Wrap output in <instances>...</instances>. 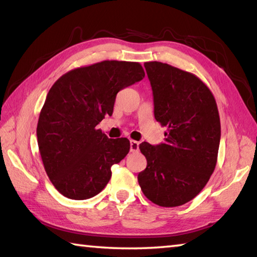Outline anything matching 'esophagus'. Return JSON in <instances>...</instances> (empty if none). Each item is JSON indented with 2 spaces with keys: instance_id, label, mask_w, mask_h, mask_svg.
I'll return each instance as SVG.
<instances>
[{
  "instance_id": "1",
  "label": "esophagus",
  "mask_w": 257,
  "mask_h": 257,
  "mask_svg": "<svg viewBox=\"0 0 257 257\" xmlns=\"http://www.w3.org/2000/svg\"><path fill=\"white\" fill-rule=\"evenodd\" d=\"M139 151V143L136 141H130V152L137 153Z\"/></svg>"
}]
</instances>
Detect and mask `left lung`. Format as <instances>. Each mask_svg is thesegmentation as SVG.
I'll return each mask as SVG.
<instances>
[{
	"mask_svg": "<svg viewBox=\"0 0 257 257\" xmlns=\"http://www.w3.org/2000/svg\"><path fill=\"white\" fill-rule=\"evenodd\" d=\"M154 95V114L164 144L139 149L147 166L138 174L143 193L161 207H179L201 192L217 164L220 118L212 92L194 74L161 62L144 64Z\"/></svg>",
	"mask_w": 257,
	"mask_h": 257,
	"instance_id": "left-lung-1",
	"label": "left lung"
}]
</instances>
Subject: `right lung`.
Listing matches in <instances>:
<instances>
[{
  "label": "right lung",
  "mask_w": 257,
  "mask_h": 257,
  "mask_svg": "<svg viewBox=\"0 0 257 257\" xmlns=\"http://www.w3.org/2000/svg\"><path fill=\"white\" fill-rule=\"evenodd\" d=\"M145 77L136 62L103 60L60 76L40 111L37 138L46 173L64 197L85 200L105 188L111 166L129 153L127 138L96 129L113 112L116 93Z\"/></svg>",
  "instance_id": "obj_1"
}]
</instances>
